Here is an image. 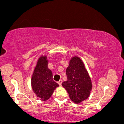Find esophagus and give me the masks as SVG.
Listing matches in <instances>:
<instances>
[{
  "mask_svg": "<svg viewBox=\"0 0 124 124\" xmlns=\"http://www.w3.org/2000/svg\"><path fill=\"white\" fill-rule=\"evenodd\" d=\"M62 79L60 80V81H59V82H58V84H59V85L60 86H61V85H62Z\"/></svg>",
  "mask_w": 124,
  "mask_h": 124,
  "instance_id": "obj_1",
  "label": "esophagus"
}]
</instances>
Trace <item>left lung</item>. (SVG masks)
<instances>
[{
    "label": "left lung",
    "mask_w": 124,
    "mask_h": 124,
    "mask_svg": "<svg viewBox=\"0 0 124 124\" xmlns=\"http://www.w3.org/2000/svg\"><path fill=\"white\" fill-rule=\"evenodd\" d=\"M67 80L62 86L67 91L70 99L78 104L89 96L92 88L91 79L84 62L78 57H73L66 70Z\"/></svg>",
    "instance_id": "left-lung-1"
}]
</instances>
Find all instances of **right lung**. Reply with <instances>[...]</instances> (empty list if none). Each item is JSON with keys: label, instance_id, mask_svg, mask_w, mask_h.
I'll return each mask as SVG.
<instances>
[{"label": "right lung", "instance_id": "1", "mask_svg": "<svg viewBox=\"0 0 124 124\" xmlns=\"http://www.w3.org/2000/svg\"><path fill=\"white\" fill-rule=\"evenodd\" d=\"M46 56H41L38 60L31 78L32 88L37 97L46 101L52 96L54 90L59 86L53 79V74L47 67Z\"/></svg>", "mask_w": 124, "mask_h": 124}]
</instances>
